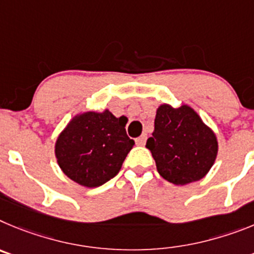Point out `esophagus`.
Listing matches in <instances>:
<instances>
[{
	"instance_id": "1",
	"label": "esophagus",
	"mask_w": 254,
	"mask_h": 254,
	"mask_svg": "<svg viewBox=\"0 0 254 254\" xmlns=\"http://www.w3.org/2000/svg\"><path fill=\"white\" fill-rule=\"evenodd\" d=\"M145 141H147V134H143V135H140L139 138L135 139V143L138 144V145H144Z\"/></svg>"
}]
</instances>
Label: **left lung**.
Masks as SVG:
<instances>
[{"label":"left lung","instance_id":"8db88e82","mask_svg":"<svg viewBox=\"0 0 254 254\" xmlns=\"http://www.w3.org/2000/svg\"><path fill=\"white\" fill-rule=\"evenodd\" d=\"M158 173L171 184L187 185L204 177L218 154V140L210 127L187 105H161L154 131L147 140Z\"/></svg>","mask_w":254,"mask_h":254}]
</instances>
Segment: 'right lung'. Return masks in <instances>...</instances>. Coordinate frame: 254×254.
Here are the masks:
<instances>
[{"label":"right lung","instance_id":"obj_1","mask_svg":"<svg viewBox=\"0 0 254 254\" xmlns=\"http://www.w3.org/2000/svg\"><path fill=\"white\" fill-rule=\"evenodd\" d=\"M125 125L124 116L115 118L109 110L73 118L56 143L64 175L86 187H99L115 177L134 145Z\"/></svg>","mask_w":254,"mask_h":254}]
</instances>
